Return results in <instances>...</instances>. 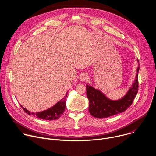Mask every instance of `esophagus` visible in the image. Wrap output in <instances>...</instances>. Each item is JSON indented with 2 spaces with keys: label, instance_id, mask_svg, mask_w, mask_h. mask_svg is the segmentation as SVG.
Returning a JSON list of instances; mask_svg holds the SVG:
<instances>
[{
  "label": "esophagus",
  "instance_id": "obj_1",
  "mask_svg": "<svg viewBox=\"0 0 156 156\" xmlns=\"http://www.w3.org/2000/svg\"><path fill=\"white\" fill-rule=\"evenodd\" d=\"M88 79V75L85 73H83L79 76V79L82 82L87 80Z\"/></svg>",
  "mask_w": 156,
  "mask_h": 156
}]
</instances>
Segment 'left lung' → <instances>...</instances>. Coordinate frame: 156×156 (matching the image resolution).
Returning a JSON list of instances; mask_svg holds the SVG:
<instances>
[{
  "label": "left lung",
  "mask_w": 156,
  "mask_h": 156,
  "mask_svg": "<svg viewBox=\"0 0 156 156\" xmlns=\"http://www.w3.org/2000/svg\"><path fill=\"white\" fill-rule=\"evenodd\" d=\"M136 71L138 73L139 66ZM86 88L90 114L98 118H107L124 112L131 105L138 91V74L127 93L118 100L110 99L102 91L87 84Z\"/></svg>",
  "instance_id": "left-lung-1"
}]
</instances>
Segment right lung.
I'll list each match as a JSON object with an SVG mask.
<instances>
[{
    "mask_svg": "<svg viewBox=\"0 0 156 156\" xmlns=\"http://www.w3.org/2000/svg\"><path fill=\"white\" fill-rule=\"evenodd\" d=\"M68 91L66 93V96L61 99L59 102L56 103L52 107L43 110L42 112H38L37 113L30 112L26 108H24L21 105V107L23 108L24 112L29 114V115H34V116H37L38 118H41L43 119L46 120H55L59 118L62 115L63 113L65 107H66V98L67 97Z\"/></svg>",
    "mask_w": 156,
    "mask_h": 156,
    "instance_id": "right-lung-1",
    "label": "right lung"
}]
</instances>
